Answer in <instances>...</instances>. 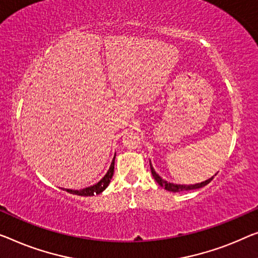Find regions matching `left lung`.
<instances>
[{
    "label": "left lung",
    "instance_id": "left-lung-1",
    "mask_svg": "<svg viewBox=\"0 0 258 258\" xmlns=\"http://www.w3.org/2000/svg\"><path fill=\"white\" fill-rule=\"evenodd\" d=\"M149 164H151V170H152V175H153L154 179H155L156 182L159 183L160 186L164 187V189H166L167 191H170V192H179V191H187V190L199 189V187H203V186L207 185V184H209V183L211 182V180L213 179L214 176H215V175H214V176H212V177H211V178L206 179L205 182H202V183H198V184H194V185H192V184H191V185H184V184H174V183H169V182H167V180H164V179L161 178L160 176L156 174L155 170H154V168H153V166H152L151 161H149Z\"/></svg>",
    "mask_w": 258,
    "mask_h": 258
}]
</instances>
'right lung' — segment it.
Returning <instances> with one entry per match:
<instances>
[{"label":"right lung","instance_id":"right-lung-1","mask_svg":"<svg viewBox=\"0 0 258 258\" xmlns=\"http://www.w3.org/2000/svg\"><path fill=\"white\" fill-rule=\"evenodd\" d=\"M114 157H116V155H114ZM114 157H113L112 162H111V166L109 168V170H107L104 177L99 180L98 183H96L91 186L84 187V189H81V190H71V189H62V190H66L67 192H69V194L78 195V196H86V197H88V196L99 195L101 192H103L106 189L107 185H109L110 182H111V178H112L113 171H114Z\"/></svg>","mask_w":258,"mask_h":258}]
</instances>
